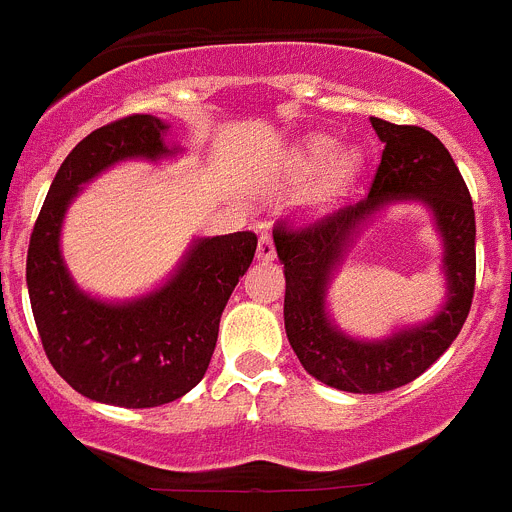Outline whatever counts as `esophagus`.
Listing matches in <instances>:
<instances>
[{"label":"esophagus","mask_w":512,"mask_h":512,"mask_svg":"<svg viewBox=\"0 0 512 512\" xmlns=\"http://www.w3.org/2000/svg\"><path fill=\"white\" fill-rule=\"evenodd\" d=\"M256 256H259V261H274V256H277V248H274V238H271V233H266V230L259 235Z\"/></svg>","instance_id":"esophagus-1"}]
</instances>
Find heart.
Here are the masks:
<instances>
[{"instance_id": "heart-1", "label": "heart", "mask_w": 512, "mask_h": 512, "mask_svg": "<svg viewBox=\"0 0 512 512\" xmlns=\"http://www.w3.org/2000/svg\"><path fill=\"white\" fill-rule=\"evenodd\" d=\"M333 153H336V140L315 138L310 146H307L305 158H307V164H310V166H323V164H328L330 158H333ZM351 169H354V158H343L341 164L336 166V171H333L330 187H338V184L343 182V176H346Z\"/></svg>"}]
</instances>
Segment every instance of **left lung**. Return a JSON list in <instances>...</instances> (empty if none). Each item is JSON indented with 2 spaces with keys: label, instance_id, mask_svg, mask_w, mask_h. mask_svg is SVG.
Wrapping results in <instances>:
<instances>
[{
  "label": "left lung",
  "instance_id": "8db88e82",
  "mask_svg": "<svg viewBox=\"0 0 512 512\" xmlns=\"http://www.w3.org/2000/svg\"><path fill=\"white\" fill-rule=\"evenodd\" d=\"M372 128L384 151L364 200L300 223L287 217L274 225V243L287 277L284 328L289 343L312 377L356 395L390 392L420 377L459 336L477 277L472 197L451 153L436 135L418 125L372 117ZM390 199H423L437 212L447 241L444 265L450 302L431 324L403 331L390 342H351L327 323L324 284L355 225Z\"/></svg>",
  "mask_w": 512,
  "mask_h": 512
}]
</instances>
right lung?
Returning <instances> with one entry per match:
<instances>
[{"label":"right lung","mask_w":512,"mask_h":512,"mask_svg":"<svg viewBox=\"0 0 512 512\" xmlns=\"http://www.w3.org/2000/svg\"><path fill=\"white\" fill-rule=\"evenodd\" d=\"M166 128L153 115H125L89 133L58 169L27 246V292L45 356L76 392L120 408H156L200 384L220 315L259 243L251 230L205 238L164 289L130 305H104L74 287L58 251L71 197L120 158L164 156Z\"/></svg>","instance_id":"1"}]
</instances>
